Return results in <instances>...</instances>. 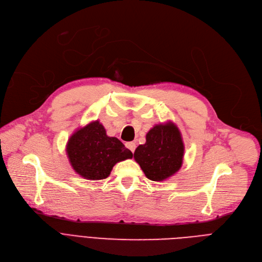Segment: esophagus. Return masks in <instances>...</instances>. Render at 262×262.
Segmentation results:
<instances>
[{"label":"esophagus","mask_w":262,"mask_h":262,"mask_svg":"<svg viewBox=\"0 0 262 262\" xmlns=\"http://www.w3.org/2000/svg\"><path fill=\"white\" fill-rule=\"evenodd\" d=\"M125 145H126L127 148H129L132 150L133 153L135 152V149H136V143L135 142H127Z\"/></svg>","instance_id":"1"}]
</instances>
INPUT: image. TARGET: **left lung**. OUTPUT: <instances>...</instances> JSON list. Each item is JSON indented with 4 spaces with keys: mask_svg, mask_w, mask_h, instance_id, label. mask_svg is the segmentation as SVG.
<instances>
[{
    "mask_svg": "<svg viewBox=\"0 0 262 262\" xmlns=\"http://www.w3.org/2000/svg\"><path fill=\"white\" fill-rule=\"evenodd\" d=\"M185 146L182 134L172 122L158 124L146 134V142L134 153L145 176L150 181L161 182L182 168Z\"/></svg>",
    "mask_w": 262,
    "mask_h": 262,
    "instance_id": "8db88e82",
    "label": "left lung"
}]
</instances>
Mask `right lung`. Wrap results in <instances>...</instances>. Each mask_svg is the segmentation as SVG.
Listing matches in <instances>:
<instances>
[{
    "label": "right lung",
    "mask_w": 262,
    "mask_h": 262,
    "mask_svg": "<svg viewBox=\"0 0 262 262\" xmlns=\"http://www.w3.org/2000/svg\"><path fill=\"white\" fill-rule=\"evenodd\" d=\"M67 155L73 170L86 180L107 178L117 162L133 153L116 137H108L100 121L77 129L68 140Z\"/></svg>",
    "instance_id": "add662e5"
}]
</instances>
